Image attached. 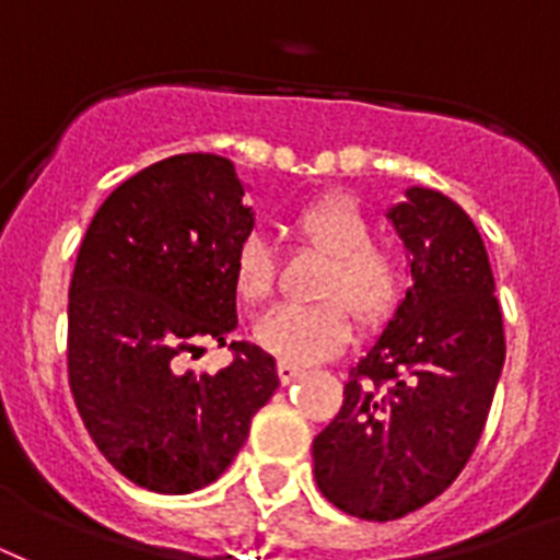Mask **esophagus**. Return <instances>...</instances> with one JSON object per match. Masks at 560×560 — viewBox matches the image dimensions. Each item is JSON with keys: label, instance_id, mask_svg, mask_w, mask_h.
I'll return each mask as SVG.
<instances>
[{"label": "esophagus", "instance_id": "esophagus-1", "mask_svg": "<svg viewBox=\"0 0 560 560\" xmlns=\"http://www.w3.org/2000/svg\"><path fill=\"white\" fill-rule=\"evenodd\" d=\"M305 372V369L302 366H296V363H284V360H281L279 363V381L284 383V386H288V383H293L299 377V374Z\"/></svg>", "mask_w": 560, "mask_h": 560}]
</instances>
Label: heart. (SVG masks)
Listing matches in <instances>:
<instances>
[{
    "label": "heart",
    "mask_w": 560,
    "mask_h": 560,
    "mask_svg": "<svg viewBox=\"0 0 560 560\" xmlns=\"http://www.w3.org/2000/svg\"><path fill=\"white\" fill-rule=\"evenodd\" d=\"M290 232L302 244L331 255L319 284V305H279L255 323V342L284 363L307 366L346 349L354 323L381 328L407 293V264L398 249L372 241L363 206L346 194H325L293 214ZM232 288L244 305H261L276 288V258L267 241L246 237L232 264Z\"/></svg>",
    "instance_id": "b5f03b06"
}]
</instances>
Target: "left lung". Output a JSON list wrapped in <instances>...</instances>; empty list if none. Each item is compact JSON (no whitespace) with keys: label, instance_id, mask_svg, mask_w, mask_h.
Segmentation results:
<instances>
[{"label":"left lung","instance_id":"left-lung-1","mask_svg":"<svg viewBox=\"0 0 560 560\" xmlns=\"http://www.w3.org/2000/svg\"><path fill=\"white\" fill-rule=\"evenodd\" d=\"M386 218L407 246L412 288L314 439L325 500L377 523L416 512L459 477L505 363L494 272L474 220L421 186Z\"/></svg>","mask_w":560,"mask_h":560}]
</instances>
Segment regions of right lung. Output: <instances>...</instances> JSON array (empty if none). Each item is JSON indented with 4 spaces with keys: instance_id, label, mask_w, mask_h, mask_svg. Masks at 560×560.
Instances as JSON below:
<instances>
[{
    "instance_id": "right-lung-1",
    "label": "right lung",
    "mask_w": 560,
    "mask_h": 560,
    "mask_svg": "<svg viewBox=\"0 0 560 560\" xmlns=\"http://www.w3.org/2000/svg\"><path fill=\"white\" fill-rule=\"evenodd\" d=\"M255 226L235 165L179 153L95 211L69 284V386L104 459L156 494L209 486L279 389L276 360L229 342L218 374L183 372L237 328L232 264Z\"/></svg>"
}]
</instances>
